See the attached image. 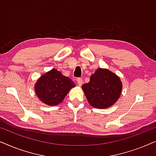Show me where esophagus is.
I'll use <instances>...</instances> for the list:
<instances>
[{
    "label": "esophagus",
    "mask_w": 156,
    "mask_h": 156,
    "mask_svg": "<svg viewBox=\"0 0 156 156\" xmlns=\"http://www.w3.org/2000/svg\"><path fill=\"white\" fill-rule=\"evenodd\" d=\"M76 82H77V84H78V85L79 86H81V85L82 84V83H83V80H82V78H77L76 79Z\"/></svg>",
    "instance_id": "obj_1"
}]
</instances>
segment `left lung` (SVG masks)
<instances>
[{"instance_id": "8db88e82", "label": "left lung", "mask_w": 156, "mask_h": 156, "mask_svg": "<svg viewBox=\"0 0 156 156\" xmlns=\"http://www.w3.org/2000/svg\"><path fill=\"white\" fill-rule=\"evenodd\" d=\"M119 76L107 69L99 68L82 88L90 105L97 108L110 107L118 101L122 91Z\"/></svg>"}]
</instances>
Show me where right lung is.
I'll list each match as a JSON object with an SVG mask.
<instances>
[{
    "instance_id": "1",
    "label": "right lung",
    "mask_w": 156,
    "mask_h": 156,
    "mask_svg": "<svg viewBox=\"0 0 156 156\" xmlns=\"http://www.w3.org/2000/svg\"><path fill=\"white\" fill-rule=\"evenodd\" d=\"M75 87L71 79L64 76L61 72L52 69L38 79L35 91L40 101L49 106L62 103L70 89Z\"/></svg>"
}]
</instances>
